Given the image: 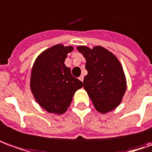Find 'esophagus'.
<instances>
[{
	"label": "esophagus",
	"instance_id": "34e87169",
	"mask_svg": "<svg viewBox=\"0 0 152 152\" xmlns=\"http://www.w3.org/2000/svg\"><path fill=\"white\" fill-rule=\"evenodd\" d=\"M78 79H79L81 82H83V76H80V77L78 78Z\"/></svg>",
	"mask_w": 152,
	"mask_h": 152
}]
</instances>
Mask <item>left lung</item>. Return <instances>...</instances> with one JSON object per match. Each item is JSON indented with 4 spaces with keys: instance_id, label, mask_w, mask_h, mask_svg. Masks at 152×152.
Masks as SVG:
<instances>
[{
    "instance_id": "1",
    "label": "left lung",
    "mask_w": 152,
    "mask_h": 152,
    "mask_svg": "<svg viewBox=\"0 0 152 152\" xmlns=\"http://www.w3.org/2000/svg\"><path fill=\"white\" fill-rule=\"evenodd\" d=\"M77 49L86 58L88 74L83 79V88L95 108L102 113L113 110L120 104L126 88L121 64L101 46L92 50L86 46Z\"/></svg>"
}]
</instances>
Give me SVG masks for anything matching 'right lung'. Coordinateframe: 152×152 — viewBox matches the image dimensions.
I'll list each match as a JSON object with an SVG mask.
<instances>
[{
  "instance_id": "obj_1",
  "label": "right lung",
  "mask_w": 152,
  "mask_h": 152,
  "mask_svg": "<svg viewBox=\"0 0 152 152\" xmlns=\"http://www.w3.org/2000/svg\"><path fill=\"white\" fill-rule=\"evenodd\" d=\"M72 50L71 46H53L39 55L32 69L31 91L39 104L51 113H64L75 91L83 87V83L64 64L67 54Z\"/></svg>"
}]
</instances>
